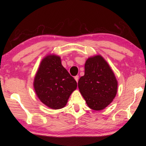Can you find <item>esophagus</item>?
Masks as SVG:
<instances>
[{"label":"esophagus","instance_id":"esophagus-1","mask_svg":"<svg viewBox=\"0 0 146 146\" xmlns=\"http://www.w3.org/2000/svg\"><path fill=\"white\" fill-rule=\"evenodd\" d=\"M75 80L76 81V82H78V75H76V76H75Z\"/></svg>","mask_w":146,"mask_h":146}]
</instances>
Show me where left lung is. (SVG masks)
<instances>
[{"instance_id": "8db88e82", "label": "left lung", "mask_w": 146, "mask_h": 146, "mask_svg": "<svg viewBox=\"0 0 146 146\" xmlns=\"http://www.w3.org/2000/svg\"><path fill=\"white\" fill-rule=\"evenodd\" d=\"M78 86L89 107L99 111L114 99L118 84L107 62L102 56L97 55L86 60L84 75L79 79Z\"/></svg>"}]
</instances>
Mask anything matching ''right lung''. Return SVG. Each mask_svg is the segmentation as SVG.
I'll return each mask as SVG.
<instances>
[{
	"mask_svg": "<svg viewBox=\"0 0 146 146\" xmlns=\"http://www.w3.org/2000/svg\"><path fill=\"white\" fill-rule=\"evenodd\" d=\"M33 85L41 102L53 110L64 108L77 87L76 80L56 55L47 56L41 62Z\"/></svg>",
	"mask_w": 146,
	"mask_h": 146,
	"instance_id": "right-lung-1",
	"label": "right lung"
}]
</instances>
